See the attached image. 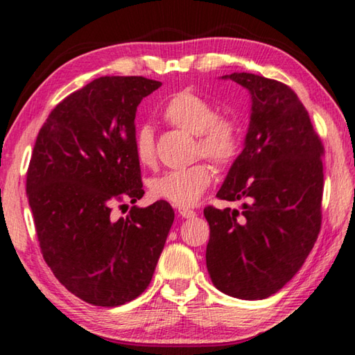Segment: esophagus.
I'll return each instance as SVG.
<instances>
[{
  "instance_id": "esophagus-1",
  "label": "esophagus",
  "mask_w": 355,
  "mask_h": 355,
  "mask_svg": "<svg viewBox=\"0 0 355 355\" xmlns=\"http://www.w3.org/2000/svg\"><path fill=\"white\" fill-rule=\"evenodd\" d=\"M178 214L184 219H192V218H196V216H197L194 209H189V208H184V207L178 208Z\"/></svg>"
}]
</instances>
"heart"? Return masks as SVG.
I'll return each mask as SVG.
<instances>
[{"label":"heart","mask_w":355,"mask_h":355,"mask_svg":"<svg viewBox=\"0 0 355 355\" xmlns=\"http://www.w3.org/2000/svg\"><path fill=\"white\" fill-rule=\"evenodd\" d=\"M163 117L172 127L196 135V155L205 156L216 166L232 164L241 150V127L238 120L218 114L211 101L192 91H180L167 100ZM135 156L144 167H155V133L150 125H141L135 131ZM213 180V171L207 163H196L183 169L163 173L150 182V194L177 207H191L200 199Z\"/></svg>","instance_id":"1"}]
</instances>
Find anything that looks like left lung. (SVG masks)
Here are the masks:
<instances>
[{"instance_id": "8db88e82", "label": "left lung", "mask_w": 355, "mask_h": 355, "mask_svg": "<svg viewBox=\"0 0 355 355\" xmlns=\"http://www.w3.org/2000/svg\"><path fill=\"white\" fill-rule=\"evenodd\" d=\"M224 78L252 95L241 155L218 192L243 211L207 207V268L228 296L266 299L293 279L321 228L324 147L309 112L286 84L254 73Z\"/></svg>"}]
</instances>
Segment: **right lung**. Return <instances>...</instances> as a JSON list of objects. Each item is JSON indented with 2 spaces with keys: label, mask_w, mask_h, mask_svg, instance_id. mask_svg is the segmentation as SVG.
Segmentation results:
<instances>
[{
  "label": "right lung",
  "mask_w": 355,
  "mask_h": 355,
  "mask_svg": "<svg viewBox=\"0 0 355 355\" xmlns=\"http://www.w3.org/2000/svg\"><path fill=\"white\" fill-rule=\"evenodd\" d=\"M159 86L144 76L86 84L50 112L29 161L26 194L44 260L70 293L98 307L146 291L175 216L166 200L112 216L114 205L144 196L135 119Z\"/></svg>",
  "instance_id": "add662e5"
}]
</instances>
